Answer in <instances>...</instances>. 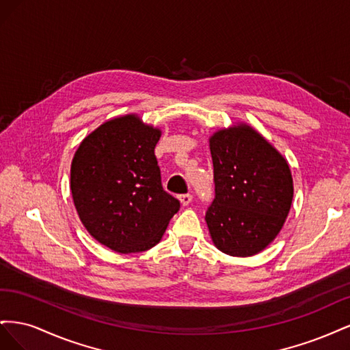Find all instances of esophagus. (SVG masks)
<instances>
[{
  "label": "esophagus",
  "mask_w": 350,
  "mask_h": 350,
  "mask_svg": "<svg viewBox=\"0 0 350 350\" xmlns=\"http://www.w3.org/2000/svg\"><path fill=\"white\" fill-rule=\"evenodd\" d=\"M179 201H181L183 206H188L193 201V196L191 194H183V196H179Z\"/></svg>",
  "instance_id": "1"
}]
</instances>
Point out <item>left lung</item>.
Here are the masks:
<instances>
[{
    "instance_id": "obj_1",
    "label": "left lung",
    "mask_w": 350,
    "mask_h": 350,
    "mask_svg": "<svg viewBox=\"0 0 350 350\" xmlns=\"http://www.w3.org/2000/svg\"><path fill=\"white\" fill-rule=\"evenodd\" d=\"M215 200L206 211L211 241L234 257H250L278 237L291 210L288 162L247 124L210 137Z\"/></svg>"
}]
</instances>
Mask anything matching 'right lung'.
Listing matches in <instances>:
<instances>
[{"mask_svg": "<svg viewBox=\"0 0 350 350\" xmlns=\"http://www.w3.org/2000/svg\"><path fill=\"white\" fill-rule=\"evenodd\" d=\"M161 130L134 113L103 122L71 162V194L79 217L102 245L142 252L161 241L179 201L166 193L154 147Z\"/></svg>", "mask_w": 350, "mask_h": 350, "instance_id": "add662e5", "label": "right lung"}]
</instances>
